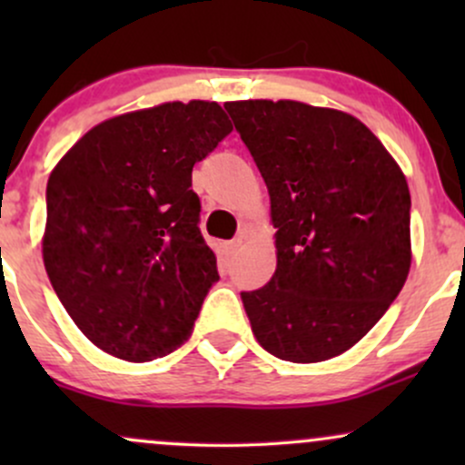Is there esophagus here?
I'll use <instances>...</instances> for the list:
<instances>
[{
    "mask_svg": "<svg viewBox=\"0 0 465 465\" xmlns=\"http://www.w3.org/2000/svg\"><path fill=\"white\" fill-rule=\"evenodd\" d=\"M240 247H242V238H236V240H232V242H227V244H225L227 255H233Z\"/></svg>",
    "mask_w": 465,
    "mask_h": 465,
    "instance_id": "34e87169",
    "label": "esophagus"
}]
</instances>
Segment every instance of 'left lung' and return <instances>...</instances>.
Masks as SVG:
<instances>
[{
    "mask_svg": "<svg viewBox=\"0 0 465 465\" xmlns=\"http://www.w3.org/2000/svg\"><path fill=\"white\" fill-rule=\"evenodd\" d=\"M269 188L277 269L242 292L255 339L291 362L343 354L411 269L407 177L359 117L297 100L227 103Z\"/></svg>",
    "mask_w": 465,
    "mask_h": 465,
    "instance_id": "8db88e82",
    "label": "left lung"
}]
</instances>
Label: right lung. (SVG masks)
Here are the masks:
<instances>
[{
    "instance_id": "1",
    "label": "right lung",
    "mask_w": 465,
    "mask_h": 465,
    "mask_svg": "<svg viewBox=\"0 0 465 465\" xmlns=\"http://www.w3.org/2000/svg\"><path fill=\"white\" fill-rule=\"evenodd\" d=\"M232 129L218 103H163L100 122L54 165L44 264L95 348L146 362L188 341L218 282L192 168Z\"/></svg>"
}]
</instances>
